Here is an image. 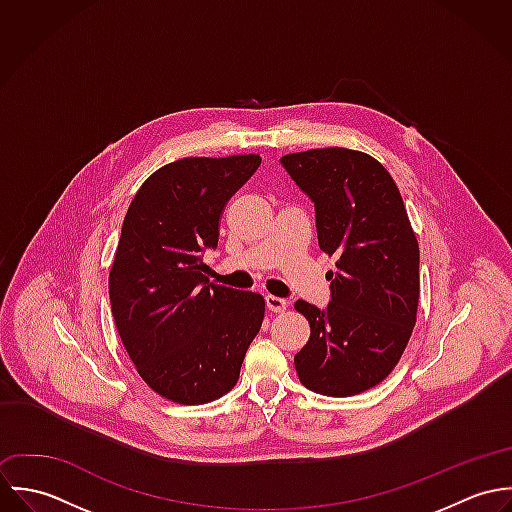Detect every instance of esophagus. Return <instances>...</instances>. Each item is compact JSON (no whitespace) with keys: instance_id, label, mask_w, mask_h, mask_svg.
<instances>
[{"instance_id":"1","label":"esophagus","mask_w":512,"mask_h":512,"mask_svg":"<svg viewBox=\"0 0 512 512\" xmlns=\"http://www.w3.org/2000/svg\"><path fill=\"white\" fill-rule=\"evenodd\" d=\"M266 305L272 313H282L288 307V301L282 297H276V295H266Z\"/></svg>"}]
</instances>
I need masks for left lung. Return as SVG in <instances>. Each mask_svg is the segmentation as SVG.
Returning <instances> with one entry per match:
<instances>
[{
  "mask_svg": "<svg viewBox=\"0 0 512 512\" xmlns=\"http://www.w3.org/2000/svg\"><path fill=\"white\" fill-rule=\"evenodd\" d=\"M280 161L315 205L319 248L337 258L327 309L295 301L311 327L295 370L313 392L355 396L392 372L412 337L418 240L394 179L368 153L321 147Z\"/></svg>",
  "mask_w": 512,
  "mask_h": 512,
  "instance_id": "obj_1",
  "label": "left lung"
}]
</instances>
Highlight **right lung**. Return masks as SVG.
<instances>
[{
    "label": "right lung",
    "mask_w": 512,
    "mask_h": 512,
    "mask_svg": "<svg viewBox=\"0 0 512 512\" xmlns=\"http://www.w3.org/2000/svg\"><path fill=\"white\" fill-rule=\"evenodd\" d=\"M262 157H185L149 175L122 224L110 305L138 374L177 404L234 388L264 321V297L209 284L201 254L219 244L228 199Z\"/></svg>",
    "instance_id": "add662e5"
}]
</instances>
